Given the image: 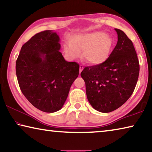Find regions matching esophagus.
Returning a JSON list of instances; mask_svg holds the SVG:
<instances>
[{"mask_svg":"<svg viewBox=\"0 0 152 152\" xmlns=\"http://www.w3.org/2000/svg\"><path fill=\"white\" fill-rule=\"evenodd\" d=\"M83 66H80V73H81V72L82 71V70H83Z\"/></svg>","mask_w":152,"mask_h":152,"instance_id":"obj_1","label":"esophagus"}]
</instances>
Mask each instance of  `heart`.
Wrapping results in <instances>:
<instances>
[{"instance_id": "heart-1", "label": "heart", "mask_w": 152, "mask_h": 152, "mask_svg": "<svg viewBox=\"0 0 152 152\" xmlns=\"http://www.w3.org/2000/svg\"><path fill=\"white\" fill-rule=\"evenodd\" d=\"M113 41L110 35L102 31L82 33L71 37L66 43L65 52L70 58L79 56L92 65L102 64L111 52Z\"/></svg>"}]
</instances>
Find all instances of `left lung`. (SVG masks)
<instances>
[{
    "mask_svg": "<svg viewBox=\"0 0 152 152\" xmlns=\"http://www.w3.org/2000/svg\"><path fill=\"white\" fill-rule=\"evenodd\" d=\"M118 41L103 63L86 67L80 74L91 106L101 113L117 109L129 99L137 84L140 64L132 41L115 29Z\"/></svg>",
    "mask_w": 152,
    "mask_h": 152,
    "instance_id": "1",
    "label": "left lung"
}]
</instances>
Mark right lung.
<instances>
[{"mask_svg":"<svg viewBox=\"0 0 152 152\" xmlns=\"http://www.w3.org/2000/svg\"><path fill=\"white\" fill-rule=\"evenodd\" d=\"M60 41L53 31L38 33L22 46L16 61L20 91L33 106L45 113L62 108L79 74V64L64 58Z\"/></svg>","mask_w":152,"mask_h":152,"instance_id":"1","label":"right lung"}]
</instances>
